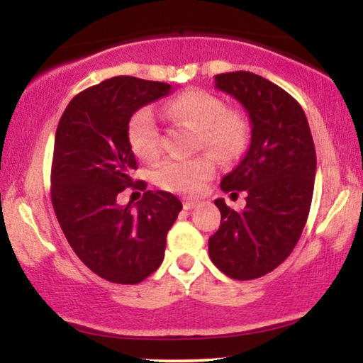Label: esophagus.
Segmentation results:
<instances>
[{"mask_svg":"<svg viewBox=\"0 0 363 363\" xmlns=\"http://www.w3.org/2000/svg\"><path fill=\"white\" fill-rule=\"evenodd\" d=\"M196 205H198L196 200H183V208H185V210H193Z\"/></svg>","mask_w":363,"mask_h":363,"instance_id":"1","label":"esophagus"}]
</instances>
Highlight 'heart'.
<instances>
[{
  "label": "heart",
  "instance_id": "obj_1",
  "mask_svg": "<svg viewBox=\"0 0 363 363\" xmlns=\"http://www.w3.org/2000/svg\"><path fill=\"white\" fill-rule=\"evenodd\" d=\"M163 116L196 130L198 147H205L225 160L235 158L247 142V122L241 112L225 108L221 99L205 89H186L162 106ZM133 153L150 162L160 155V127L150 107L133 113L128 123ZM215 173V160L206 153L190 158L170 157L155 170L157 185L170 191L193 193Z\"/></svg>",
  "mask_w": 363,
  "mask_h": 363
}]
</instances>
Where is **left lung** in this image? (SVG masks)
<instances>
[{
	"instance_id": "8db88e82",
	"label": "left lung",
	"mask_w": 363,
	"mask_h": 363,
	"mask_svg": "<svg viewBox=\"0 0 363 363\" xmlns=\"http://www.w3.org/2000/svg\"><path fill=\"white\" fill-rule=\"evenodd\" d=\"M215 87L246 108L251 145L221 180L223 191L247 193L245 210L215 200L221 225L208 251L226 276L250 281L276 269L299 241L314 193L315 147L304 111L284 89L246 71L218 74Z\"/></svg>"
}]
</instances>
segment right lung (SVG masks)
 I'll return each instance as SVG.
<instances>
[{
  "instance_id": "right-lung-1",
  "label": "right lung",
  "mask_w": 363,
  "mask_h": 363,
  "mask_svg": "<svg viewBox=\"0 0 363 363\" xmlns=\"http://www.w3.org/2000/svg\"><path fill=\"white\" fill-rule=\"evenodd\" d=\"M165 82L117 76L77 94L59 121L51 167V200L79 259L102 279L138 284L158 269L167 233L182 203L168 191L133 182L135 155L128 122L138 108L167 96ZM132 186L143 200L121 207L116 195Z\"/></svg>"
}]
</instances>
